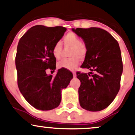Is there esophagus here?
<instances>
[{"label": "esophagus", "mask_w": 135, "mask_h": 135, "mask_svg": "<svg viewBox=\"0 0 135 135\" xmlns=\"http://www.w3.org/2000/svg\"><path fill=\"white\" fill-rule=\"evenodd\" d=\"M73 77H74V78L76 77V74L75 72H73Z\"/></svg>", "instance_id": "34e87169"}]
</instances>
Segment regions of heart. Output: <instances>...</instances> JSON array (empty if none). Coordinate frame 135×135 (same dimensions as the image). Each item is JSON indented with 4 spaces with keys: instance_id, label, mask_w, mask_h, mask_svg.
Wrapping results in <instances>:
<instances>
[{
    "instance_id": "1",
    "label": "heart",
    "mask_w": 135,
    "mask_h": 135,
    "mask_svg": "<svg viewBox=\"0 0 135 135\" xmlns=\"http://www.w3.org/2000/svg\"><path fill=\"white\" fill-rule=\"evenodd\" d=\"M64 43L65 46L72 47L69 59H63L57 63L59 69H65L69 70H74L80 62V59H83L86 54V48L85 44L76 34L73 32L67 33L64 38ZM62 44L61 42H57L52 48V53L56 59H59L62 55Z\"/></svg>"
}]
</instances>
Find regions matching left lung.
<instances>
[{
    "label": "left lung",
    "mask_w": 135,
    "mask_h": 135,
    "mask_svg": "<svg viewBox=\"0 0 135 135\" xmlns=\"http://www.w3.org/2000/svg\"><path fill=\"white\" fill-rule=\"evenodd\" d=\"M83 39L86 54L81 67L90 72L80 73L77 78L81 85L78 88L81 108L98 112L108 107L118 93L123 63L120 46L110 33L97 27L72 28Z\"/></svg>",
    "instance_id": "8db88e82"
}]
</instances>
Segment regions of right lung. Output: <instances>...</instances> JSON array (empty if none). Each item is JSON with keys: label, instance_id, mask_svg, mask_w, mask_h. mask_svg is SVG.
I'll return each mask as SVG.
<instances>
[{"label": "right lung", "instance_id": "add662e5", "mask_svg": "<svg viewBox=\"0 0 135 135\" xmlns=\"http://www.w3.org/2000/svg\"><path fill=\"white\" fill-rule=\"evenodd\" d=\"M66 30L62 26L35 25L18 42L15 57L18 86L27 102L37 110H50L59 107L62 90L73 78L72 73L65 69H59L55 77L46 73L48 69H56L52 48Z\"/></svg>", "mask_w": 135, "mask_h": 135}]
</instances>
